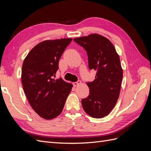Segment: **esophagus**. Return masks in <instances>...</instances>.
<instances>
[{"instance_id":"1","label":"esophagus","mask_w":151,"mask_h":151,"mask_svg":"<svg viewBox=\"0 0 151 151\" xmlns=\"http://www.w3.org/2000/svg\"><path fill=\"white\" fill-rule=\"evenodd\" d=\"M81 83V81L78 80L77 82H75V83H73V85H74V86H78L79 84H80Z\"/></svg>"}]
</instances>
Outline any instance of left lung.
I'll return each instance as SVG.
<instances>
[{
    "label": "left lung",
    "mask_w": 151,
    "mask_h": 151,
    "mask_svg": "<svg viewBox=\"0 0 151 151\" xmlns=\"http://www.w3.org/2000/svg\"><path fill=\"white\" fill-rule=\"evenodd\" d=\"M88 56L89 68L96 71L95 79L87 83L89 95L81 101L84 110L91 116H107L119 98L123 70L120 57L111 42L98 34L76 38Z\"/></svg>",
    "instance_id": "1"
}]
</instances>
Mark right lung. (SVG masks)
Wrapping results in <instances>:
<instances>
[{"label": "right lung", "mask_w": 151, "mask_h": 151, "mask_svg": "<svg viewBox=\"0 0 151 151\" xmlns=\"http://www.w3.org/2000/svg\"><path fill=\"white\" fill-rule=\"evenodd\" d=\"M72 38L46 40L32 49L22 63L21 79L28 101L38 115L51 120L62 113L72 84L55 79L59 60Z\"/></svg>", "instance_id": "right-lung-1"}]
</instances>
